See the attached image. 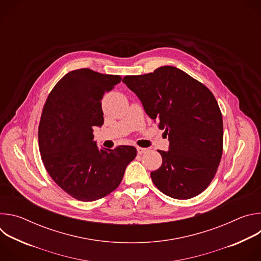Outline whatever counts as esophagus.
<instances>
[{
	"label": "esophagus",
	"mask_w": 261,
	"mask_h": 261,
	"mask_svg": "<svg viewBox=\"0 0 261 261\" xmlns=\"http://www.w3.org/2000/svg\"><path fill=\"white\" fill-rule=\"evenodd\" d=\"M146 152V148H144V147H137V153L139 154V155H141V154H143V153H145Z\"/></svg>",
	"instance_id": "34e87169"
}]
</instances>
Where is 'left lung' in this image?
I'll list each match as a JSON object with an SVG mask.
<instances>
[{"instance_id":"left-lung-1","label":"left lung","mask_w":261,"mask_h":261,"mask_svg":"<svg viewBox=\"0 0 261 261\" xmlns=\"http://www.w3.org/2000/svg\"><path fill=\"white\" fill-rule=\"evenodd\" d=\"M123 83L168 135V151H158L162 165L151 172L156 187L175 199L200 194L214 178L223 152L222 114L212 92L172 66L127 75Z\"/></svg>"}]
</instances>
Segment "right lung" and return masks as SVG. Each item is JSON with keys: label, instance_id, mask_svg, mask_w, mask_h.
Wrapping results in <instances>:
<instances>
[{"label": "right lung", "instance_id": "right-lung-1", "mask_svg": "<svg viewBox=\"0 0 261 261\" xmlns=\"http://www.w3.org/2000/svg\"><path fill=\"white\" fill-rule=\"evenodd\" d=\"M84 68L69 73L55 86L44 104L38 130L42 162L66 193L94 201L116 190L127 165L136 157L131 145L98 148L93 128L104 123L101 100L121 82Z\"/></svg>", "mask_w": 261, "mask_h": 261}]
</instances>
